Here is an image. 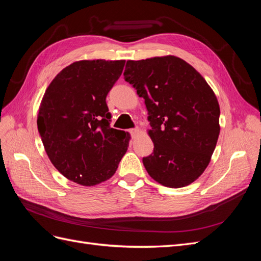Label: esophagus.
Masks as SVG:
<instances>
[{"instance_id": "esophagus-1", "label": "esophagus", "mask_w": 261, "mask_h": 261, "mask_svg": "<svg viewBox=\"0 0 261 261\" xmlns=\"http://www.w3.org/2000/svg\"><path fill=\"white\" fill-rule=\"evenodd\" d=\"M139 133H140V129H139V128H135V129H132V130H130V134H132V136H133L134 138L137 137Z\"/></svg>"}]
</instances>
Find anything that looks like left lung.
I'll use <instances>...</instances> for the list:
<instances>
[{
  "instance_id": "8db88e82",
  "label": "left lung",
  "mask_w": 261,
  "mask_h": 261,
  "mask_svg": "<svg viewBox=\"0 0 261 261\" xmlns=\"http://www.w3.org/2000/svg\"><path fill=\"white\" fill-rule=\"evenodd\" d=\"M125 81L145 99L153 152L143 159L158 183L179 188L207 169L220 134V107L199 72L174 55L126 63Z\"/></svg>"
}]
</instances>
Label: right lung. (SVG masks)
<instances>
[{"instance_id": "add662e5", "label": "right lung", "mask_w": 261, "mask_h": 261, "mask_svg": "<svg viewBox=\"0 0 261 261\" xmlns=\"http://www.w3.org/2000/svg\"><path fill=\"white\" fill-rule=\"evenodd\" d=\"M125 60H83L63 68L46 88L37 125L50 161L83 186L111 178L127 151L129 133L110 127L107 94Z\"/></svg>"}]
</instances>
